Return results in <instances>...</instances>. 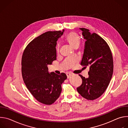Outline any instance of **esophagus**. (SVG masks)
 I'll return each mask as SVG.
<instances>
[{"instance_id":"1","label":"esophagus","mask_w":128,"mask_h":128,"mask_svg":"<svg viewBox=\"0 0 128 128\" xmlns=\"http://www.w3.org/2000/svg\"><path fill=\"white\" fill-rule=\"evenodd\" d=\"M71 76H72V74H67V78H70Z\"/></svg>"}]
</instances>
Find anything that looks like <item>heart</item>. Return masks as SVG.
<instances>
[{
    "instance_id": "heart-1",
    "label": "heart",
    "mask_w": 128,
    "mask_h": 128,
    "mask_svg": "<svg viewBox=\"0 0 128 128\" xmlns=\"http://www.w3.org/2000/svg\"><path fill=\"white\" fill-rule=\"evenodd\" d=\"M65 40L74 48L78 46L80 44V38L78 35L74 32L68 33L65 36Z\"/></svg>"
}]
</instances>
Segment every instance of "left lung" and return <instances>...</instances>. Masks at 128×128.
Here are the masks:
<instances>
[{"label":"left lung","mask_w":128,"mask_h":128,"mask_svg":"<svg viewBox=\"0 0 128 128\" xmlns=\"http://www.w3.org/2000/svg\"><path fill=\"white\" fill-rule=\"evenodd\" d=\"M86 40L80 64L90 67L88 77L79 75L82 80L77 88L78 93L84 98L93 100L105 91L112 79L114 64L112 53L106 42L97 34L88 29L80 28Z\"/></svg>","instance_id":"left-lung-1"}]
</instances>
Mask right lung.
Returning a JSON list of instances; mask_svg holds the SVG:
<instances>
[{
  "label": "right lung",
  "instance_id": "right-lung-1",
  "mask_svg": "<svg viewBox=\"0 0 128 128\" xmlns=\"http://www.w3.org/2000/svg\"><path fill=\"white\" fill-rule=\"evenodd\" d=\"M62 31H48L38 36L26 46L22 58V74L33 96L46 105L54 103L59 97L61 84L66 75L48 72V65L56 60L57 42Z\"/></svg>",
  "mask_w": 128,
  "mask_h": 128
}]
</instances>
